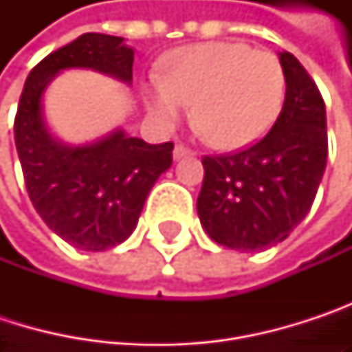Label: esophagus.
I'll use <instances>...</instances> for the list:
<instances>
[{
    "mask_svg": "<svg viewBox=\"0 0 352 352\" xmlns=\"http://www.w3.org/2000/svg\"><path fill=\"white\" fill-rule=\"evenodd\" d=\"M189 155H193L191 148H187L185 144H175V148H173V159H175V161L183 159V157H189Z\"/></svg>",
    "mask_w": 352,
    "mask_h": 352,
    "instance_id": "esophagus-1",
    "label": "esophagus"
}]
</instances>
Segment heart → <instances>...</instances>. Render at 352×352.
Masks as SVG:
<instances>
[{"label": "heart", "instance_id": "obj_1", "mask_svg": "<svg viewBox=\"0 0 352 352\" xmlns=\"http://www.w3.org/2000/svg\"><path fill=\"white\" fill-rule=\"evenodd\" d=\"M285 89V69L273 52L216 40L173 50L163 75L146 83L144 98L161 126H173L193 102V118L208 142L241 151L273 128Z\"/></svg>", "mask_w": 352, "mask_h": 352}]
</instances>
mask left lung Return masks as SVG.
<instances>
[{
	"mask_svg": "<svg viewBox=\"0 0 352 352\" xmlns=\"http://www.w3.org/2000/svg\"><path fill=\"white\" fill-rule=\"evenodd\" d=\"M287 89L273 128L252 146L204 157L197 214L208 236L234 250H263L310 212L328 157L326 107L304 65L281 52Z\"/></svg>",
	"mask_w": 352,
	"mask_h": 352,
	"instance_id": "obj_1",
	"label": "left lung"
}]
</instances>
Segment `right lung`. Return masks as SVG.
<instances>
[{
    "label": "right lung",
    "instance_id": "right-lung-1",
    "mask_svg": "<svg viewBox=\"0 0 352 352\" xmlns=\"http://www.w3.org/2000/svg\"><path fill=\"white\" fill-rule=\"evenodd\" d=\"M132 63L122 38L87 32L44 56L20 96L14 138L28 195L46 226L81 250H106L132 234L148 191L173 163V142L148 144L116 130L94 144L67 146L48 134L40 100L63 69H94L130 83Z\"/></svg>",
    "mask_w": 352,
    "mask_h": 352
}]
</instances>
